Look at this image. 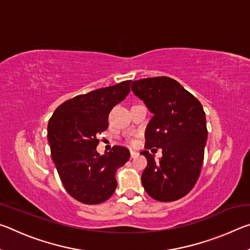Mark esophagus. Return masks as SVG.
Instances as JSON below:
<instances>
[{
  "label": "esophagus",
  "mask_w": 250,
  "mask_h": 250,
  "mask_svg": "<svg viewBox=\"0 0 250 250\" xmlns=\"http://www.w3.org/2000/svg\"><path fill=\"white\" fill-rule=\"evenodd\" d=\"M137 155H138V153H137V152H135V151H132V150L130 151V156H131V159L135 158V156H137Z\"/></svg>",
  "instance_id": "esophagus-1"
}]
</instances>
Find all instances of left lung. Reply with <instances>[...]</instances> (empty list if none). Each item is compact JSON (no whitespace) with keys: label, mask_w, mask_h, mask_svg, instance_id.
<instances>
[{"label":"left lung","mask_w":250,"mask_h":250,"mask_svg":"<svg viewBox=\"0 0 250 250\" xmlns=\"http://www.w3.org/2000/svg\"><path fill=\"white\" fill-rule=\"evenodd\" d=\"M131 89L153 113L145 134L146 149L161 147L163 154L155 161L149 151L140 153L147 160L143 188L156 201L179 200L191 191L201 173L207 140L204 109L170 77L135 80Z\"/></svg>","instance_id":"8db88e82"}]
</instances>
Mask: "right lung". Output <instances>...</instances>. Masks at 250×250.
I'll use <instances>...</instances> for the list:
<instances>
[{"label":"right lung","mask_w":250,"mask_h":250,"mask_svg":"<svg viewBox=\"0 0 250 250\" xmlns=\"http://www.w3.org/2000/svg\"><path fill=\"white\" fill-rule=\"evenodd\" d=\"M131 80L76 96L55 110L47 126L52 158L67 193L83 204H100L117 188L116 173L130 158L124 146L100 155L97 134L108 128V117L130 92Z\"/></svg>","instance_id":"add662e5"}]
</instances>
